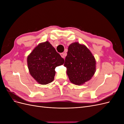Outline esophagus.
Returning a JSON list of instances; mask_svg holds the SVG:
<instances>
[{"label": "esophagus", "mask_w": 124, "mask_h": 124, "mask_svg": "<svg viewBox=\"0 0 124 124\" xmlns=\"http://www.w3.org/2000/svg\"><path fill=\"white\" fill-rule=\"evenodd\" d=\"M61 56H62V58H65V53H61Z\"/></svg>", "instance_id": "34e87169"}]
</instances>
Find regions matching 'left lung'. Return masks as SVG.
Masks as SVG:
<instances>
[{"instance_id": "obj_1", "label": "left lung", "mask_w": 124, "mask_h": 124, "mask_svg": "<svg viewBox=\"0 0 124 124\" xmlns=\"http://www.w3.org/2000/svg\"><path fill=\"white\" fill-rule=\"evenodd\" d=\"M64 66L71 83L83 84L91 79L96 71L94 56L84 45L74 42L69 46Z\"/></svg>"}]
</instances>
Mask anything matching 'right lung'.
I'll return each mask as SVG.
<instances>
[{
  "instance_id": "obj_1",
  "label": "right lung",
  "mask_w": 124,
  "mask_h": 124,
  "mask_svg": "<svg viewBox=\"0 0 124 124\" xmlns=\"http://www.w3.org/2000/svg\"><path fill=\"white\" fill-rule=\"evenodd\" d=\"M63 63L64 59L48 41L39 44L27 57L30 73L42 85L54 80L55 68Z\"/></svg>"
}]
</instances>
